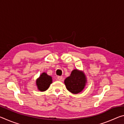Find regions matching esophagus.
Returning <instances> with one entry per match:
<instances>
[{"mask_svg":"<svg viewBox=\"0 0 124 124\" xmlns=\"http://www.w3.org/2000/svg\"><path fill=\"white\" fill-rule=\"evenodd\" d=\"M57 79H58L59 81H62L63 78H62V77H61V76H58V77H57Z\"/></svg>","mask_w":124,"mask_h":124,"instance_id":"34e87169","label":"esophagus"}]
</instances>
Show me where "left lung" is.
I'll list each match as a JSON object with an SVG mask.
<instances>
[{
    "label": "left lung",
    "instance_id": "8db88e82",
    "mask_svg": "<svg viewBox=\"0 0 124 124\" xmlns=\"http://www.w3.org/2000/svg\"><path fill=\"white\" fill-rule=\"evenodd\" d=\"M67 89L73 94H78L84 89L87 78L84 71L75 69L64 81Z\"/></svg>",
    "mask_w": 124,
    "mask_h": 124
}]
</instances>
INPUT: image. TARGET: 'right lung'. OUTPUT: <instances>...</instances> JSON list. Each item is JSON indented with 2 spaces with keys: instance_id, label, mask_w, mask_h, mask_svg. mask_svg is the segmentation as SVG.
Here are the masks:
<instances>
[{
  "instance_id": "obj_1",
  "label": "right lung",
  "mask_w": 124,
  "mask_h": 124,
  "mask_svg": "<svg viewBox=\"0 0 124 124\" xmlns=\"http://www.w3.org/2000/svg\"><path fill=\"white\" fill-rule=\"evenodd\" d=\"M52 83V77L47 75L46 73H41L38 78L36 80V85L37 89L40 91H45L50 87Z\"/></svg>"
}]
</instances>
